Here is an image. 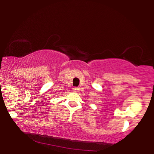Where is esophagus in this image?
I'll return each instance as SVG.
<instances>
[{
	"label": "esophagus",
	"instance_id": "1",
	"mask_svg": "<svg viewBox=\"0 0 154 154\" xmlns=\"http://www.w3.org/2000/svg\"><path fill=\"white\" fill-rule=\"evenodd\" d=\"M79 88H78L77 87H73V91H74L75 92H77L78 91H79Z\"/></svg>",
	"mask_w": 154,
	"mask_h": 154
}]
</instances>
